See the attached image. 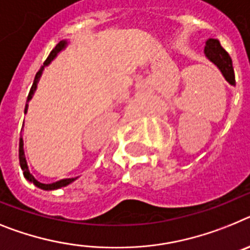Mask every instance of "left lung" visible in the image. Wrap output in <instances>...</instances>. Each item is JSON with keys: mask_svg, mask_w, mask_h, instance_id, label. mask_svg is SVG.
<instances>
[{"mask_svg": "<svg viewBox=\"0 0 250 250\" xmlns=\"http://www.w3.org/2000/svg\"><path fill=\"white\" fill-rule=\"evenodd\" d=\"M204 51H205V55L208 56V59L218 66L219 70L223 73L225 79L231 85H235L233 62H231V58H230L229 54L220 45L219 40H216V39H208L205 41V50Z\"/></svg>", "mask_w": 250, "mask_h": 250, "instance_id": "left-lung-1", "label": "left lung"}]
</instances>
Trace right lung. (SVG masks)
Instances as JSON below:
<instances>
[{
    "mask_svg": "<svg viewBox=\"0 0 250 250\" xmlns=\"http://www.w3.org/2000/svg\"><path fill=\"white\" fill-rule=\"evenodd\" d=\"M66 45V42L65 41H60L59 44L56 45L55 47H54L53 50H51V53L49 54V56H47V59L45 60L44 65H47L49 64L51 60L54 59L56 56V54L59 53L60 50L64 49V46ZM44 65L41 66L40 70L36 73V75H35V80H34V84H32L31 89H30V93L29 95H27V103H26V107H25V113L27 112V107H29V102L30 99L32 98V94H34L35 89H36V84H38L39 82V78H40L41 75V71H42V69H44ZM19 157H20V165H21V168H22L23 171V176L26 177V179L29 180L30 182H32L35 186H38V188H42V190H55V188H64V186L69 185V184H71V182L74 181V180H77V177H73V179H64V180H60V181H56V182H53V184H41V182H39L38 180L35 179L34 176H32L31 173H30L29 168H27V164H26V158H25V153H23V142L22 140L20 138V146H19Z\"/></svg>",
    "mask_w": 250,
    "mask_h": 250,
    "instance_id": "obj_1",
    "label": "right lung"
}]
</instances>
